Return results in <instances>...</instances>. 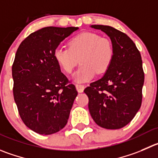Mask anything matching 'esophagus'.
<instances>
[{"mask_svg": "<svg viewBox=\"0 0 158 158\" xmlns=\"http://www.w3.org/2000/svg\"><path fill=\"white\" fill-rule=\"evenodd\" d=\"M76 88L77 90V91L79 93H81L84 91V89H85V86L81 85H76Z\"/></svg>", "mask_w": 158, "mask_h": 158, "instance_id": "1", "label": "esophagus"}]
</instances>
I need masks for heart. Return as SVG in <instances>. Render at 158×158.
<instances>
[{
  "label": "heart",
  "mask_w": 158,
  "mask_h": 158,
  "mask_svg": "<svg viewBox=\"0 0 158 158\" xmlns=\"http://www.w3.org/2000/svg\"><path fill=\"white\" fill-rule=\"evenodd\" d=\"M68 46L56 48L53 56L60 68L67 73H71L80 61L81 65L73 75V80L77 83L88 81L95 73H106L113 61L112 42L97 33H81L69 41Z\"/></svg>",
  "instance_id": "obj_1"
}]
</instances>
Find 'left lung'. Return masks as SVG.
<instances>
[{
	"label": "left lung",
	"instance_id": "obj_1",
	"mask_svg": "<svg viewBox=\"0 0 158 158\" xmlns=\"http://www.w3.org/2000/svg\"><path fill=\"white\" fill-rule=\"evenodd\" d=\"M91 27L110 38L114 58L104 76L84 91L89 99L90 114L102 128H123L134 118L142 102L144 73L140 53L125 33L108 25Z\"/></svg>",
	"mask_w": 158,
	"mask_h": 158
}]
</instances>
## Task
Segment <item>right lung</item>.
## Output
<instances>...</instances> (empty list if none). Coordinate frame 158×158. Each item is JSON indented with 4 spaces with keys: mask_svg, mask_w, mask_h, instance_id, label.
<instances>
[{
    "mask_svg": "<svg viewBox=\"0 0 158 158\" xmlns=\"http://www.w3.org/2000/svg\"><path fill=\"white\" fill-rule=\"evenodd\" d=\"M77 27H45L22 42L12 65L15 102L30 130L50 135L67 123L76 88L69 84L53 56L56 48Z\"/></svg>",
    "mask_w": 158,
    "mask_h": 158,
    "instance_id": "1",
    "label": "right lung"
}]
</instances>
